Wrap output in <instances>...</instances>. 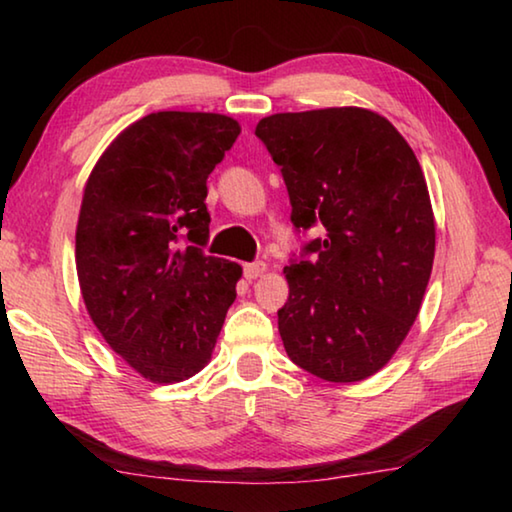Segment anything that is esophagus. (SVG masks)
Segmentation results:
<instances>
[{"instance_id": "34e87169", "label": "esophagus", "mask_w": 512, "mask_h": 512, "mask_svg": "<svg viewBox=\"0 0 512 512\" xmlns=\"http://www.w3.org/2000/svg\"><path fill=\"white\" fill-rule=\"evenodd\" d=\"M268 271V266L264 262H253V264H244V277L246 280H257Z\"/></svg>"}]
</instances>
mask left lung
<instances>
[{"label": "left lung", "mask_w": 512, "mask_h": 512, "mask_svg": "<svg viewBox=\"0 0 512 512\" xmlns=\"http://www.w3.org/2000/svg\"><path fill=\"white\" fill-rule=\"evenodd\" d=\"M255 135L280 167L300 230L323 239L284 266L289 300L277 311L284 350L334 384L375 375L418 318L436 223L418 158L386 117L366 108L277 112Z\"/></svg>", "instance_id": "1"}]
</instances>
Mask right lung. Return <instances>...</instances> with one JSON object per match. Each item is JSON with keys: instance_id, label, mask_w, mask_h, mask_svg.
<instances>
[{"instance_id": "obj_1", "label": "right lung", "mask_w": 512, "mask_h": 512, "mask_svg": "<svg viewBox=\"0 0 512 512\" xmlns=\"http://www.w3.org/2000/svg\"><path fill=\"white\" fill-rule=\"evenodd\" d=\"M239 133L216 112H151L112 140L85 183L76 225L85 309L153 384L185 381L210 363L237 298L241 266L201 246L210 237L207 176Z\"/></svg>"}]
</instances>
